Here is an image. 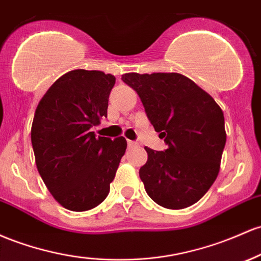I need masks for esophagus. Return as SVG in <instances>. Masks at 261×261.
<instances>
[{
	"instance_id": "esophagus-1",
	"label": "esophagus",
	"mask_w": 261,
	"mask_h": 261,
	"mask_svg": "<svg viewBox=\"0 0 261 261\" xmlns=\"http://www.w3.org/2000/svg\"><path fill=\"white\" fill-rule=\"evenodd\" d=\"M127 145H128V147H134V146L137 145V142L131 141V140H127Z\"/></svg>"
}]
</instances>
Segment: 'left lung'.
<instances>
[{
  "instance_id": "left-lung-1",
  "label": "left lung",
  "mask_w": 261,
  "mask_h": 261,
  "mask_svg": "<svg viewBox=\"0 0 261 261\" xmlns=\"http://www.w3.org/2000/svg\"><path fill=\"white\" fill-rule=\"evenodd\" d=\"M124 83L139 94L146 115L167 148L145 147L140 178L150 198L182 210L202 198L219 173L224 150V115L207 91L178 73H126Z\"/></svg>"
}]
</instances>
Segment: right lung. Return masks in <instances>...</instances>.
<instances>
[{"label":"right lung","instance_id":"obj_1","mask_svg":"<svg viewBox=\"0 0 261 261\" xmlns=\"http://www.w3.org/2000/svg\"><path fill=\"white\" fill-rule=\"evenodd\" d=\"M115 76L99 70L74 69L57 79L34 114L31 140L43 182L67 210L84 212L109 194L125 137H96L93 126L108 116Z\"/></svg>","mask_w":261,"mask_h":261}]
</instances>
